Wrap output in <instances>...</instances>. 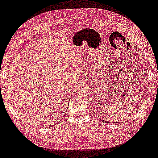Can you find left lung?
<instances>
[{
    "instance_id": "obj_1",
    "label": "left lung",
    "mask_w": 158,
    "mask_h": 158,
    "mask_svg": "<svg viewBox=\"0 0 158 158\" xmlns=\"http://www.w3.org/2000/svg\"><path fill=\"white\" fill-rule=\"evenodd\" d=\"M103 121V122H105V123H106L105 121ZM108 123H109V122H108ZM116 123H117V122H116Z\"/></svg>"
}]
</instances>
